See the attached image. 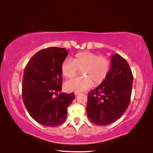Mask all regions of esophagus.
<instances>
[{
  "label": "esophagus",
  "mask_w": 153,
  "mask_h": 153,
  "mask_svg": "<svg viewBox=\"0 0 153 153\" xmlns=\"http://www.w3.org/2000/svg\"><path fill=\"white\" fill-rule=\"evenodd\" d=\"M80 93V92H77V91H76V92H74V94H76V95H77V94H79Z\"/></svg>",
  "instance_id": "1"
}]
</instances>
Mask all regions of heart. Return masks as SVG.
<instances>
[{"label": "heart", "instance_id": "b5f03b06", "mask_svg": "<svg viewBox=\"0 0 153 153\" xmlns=\"http://www.w3.org/2000/svg\"><path fill=\"white\" fill-rule=\"evenodd\" d=\"M111 62L107 56H99L91 52H81L76 54L71 59H66L61 64L62 74L66 78H71L78 69L84 77H76L67 81L65 87L67 91L82 92L100 84L106 79L110 70Z\"/></svg>", "mask_w": 153, "mask_h": 153}]
</instances>
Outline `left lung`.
<instances>
[{"label": "left lung", "mask_w": 153, "mask_h": 153, "mask_svg": "<svg viewBox=\"0 0 153 153\" xmlns=\"http://www.w3.org/2000/svg\"><path fill=\"white\" fill-rule=\"evenodd\" d=\"M133 75L129 64L119 54L111 56L108 76L88 93L86 112L98 126L113 123L122 116L130 102Z\"/></svg>", "instance_id": "8db88e82"}]
</instances>
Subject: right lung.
I'll return each mask as SVG.
<instances>
[{"label":"right lung","mask_w":153,"mask_h":153,"mask_svg":"<svg viewBox=\"0 0 153 153\" xmlns=\"http://www.w3.org/2000/svg\"><path fill=\"white\" fill-rule=\"evenodd\" d=\"M68 55L64 48L49 47L36 53L25 66L22 98L33 120L43 126L56 127L66 120L67 107L75 98L62 89L61 64Z\"/></svg>","instance_id":"add662e5"}]
</instances>
